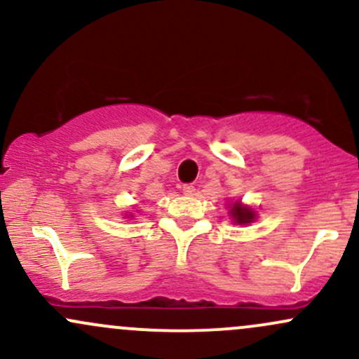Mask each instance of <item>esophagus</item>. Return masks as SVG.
Returning <instances> with one entry per match:
<instances>
[{
    "label": "esophagus",
    "mask_w": 359,
    "mask_h": 359,
    "mask_svg": "<svg viewBox=\"0 0 359 359\" xmlns=\"http://www.w3.org/2000/svg\"><path fill=\"white\" fill-rule=\"evenodd\" d=\"M182 192L186 196H194L196 194V187L192 186V184H187V186L182 187Z\"/></svg>",
    "instance_id": "34e87169"
}]
</instances>
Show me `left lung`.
Returning a JSON list of instances; mask_svg holds the SVG:
<instances>
[{
    "mask_svg": "<svg viewBox=\"0 0 359 359\" xmlns=\"http://www.w3.org/2000/svg\"><path fill=\"white\" fill-rule=\"evenodd\" d=\"M228 215L235 224H250L257 219V211L249 204H243L240 199L228 204Z\"/></svg>",
    "mask_w": 359,
    "mask_h": 359,
    "instance_id": "left-lung-1",
    "label": "left lung"
}]
</instances>
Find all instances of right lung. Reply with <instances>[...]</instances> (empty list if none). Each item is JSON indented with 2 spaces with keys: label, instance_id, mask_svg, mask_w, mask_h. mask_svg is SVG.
I'll use <instances>...</instances> for the list:
<instances>
[{
  "label": "right lung",
  "instance_id": "obj_1",
  "mask_svg": "<svg viewBox=\"0 0 359 359\" xmlns=\"http://www.w3.org/2000/svg\"><path fill=\"white\" fill-rule=\"evenodd\" d=\"M124 218H131V219H133V212H129V215H126Z\"/></svg>",
  "mask_w": 359,
  "mask_h": 359
}]
</instances>
